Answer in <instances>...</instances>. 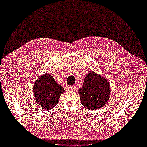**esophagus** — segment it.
I'll return each instance as SVG.
<instances>
[{
    "label": "esophagus",
    "instance_id": "esophagus-1",
    "mask_svg": "<svg viewBox=\"0 0 147 147\" xmlns=\"http://www.w3.org/2000/svg\"><path fill=\"white\" fill-rule=\"evenodd\" d=\"M68 88L71 90H75L76 89V85H73V86H68Z\"/></svg>",
    "mask_w": 147,
    "mask_h": 147
}]
</instances>
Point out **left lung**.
I'll return each mask as SVG.
<instances>
[{
  "label": "left lung",
  "instance_id": "1",
  "mask_svg": "<svg viewBox=\"0 0 147 147\" xmlns=\"http://www.w3.org/2000/svg\"><path fill=\"white\" fill-rule=\"evenodd\" d=\"M111 88L109 81L104 76L89 71L84 79L82 87L79 89L82 104L91 110L104 107L110 99Z\"/></svg>",
  "mask_w": 147,
  "mask_h": 147
}]
</instances>
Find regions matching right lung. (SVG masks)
Instances as JSON below:
<instances>
[{"label": "right lung", "instance_id": "1", "mask_svg": "<svg viewBox=\"0 0 147 147\" xmlns=\"http://www.w3.org/2000/svg\"><path fill=\"white\" fill-rule=\"evenodd\" d=\"M32 88L36 102L44 110L55 107L60 96L65 91L62 86L48 73L40 76L34 82Z\"/></svg>", "mask_w": 147, "mask_h": 147}]
</instances>
